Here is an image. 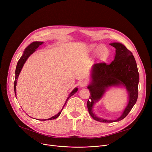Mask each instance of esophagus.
I'll return each mask as SVG.
<instances>
[{
    "label": "esophagus",
    "mask_w": 152,
    "mask_h": 152,
    "mask_svg": "<svg viewBox=\"0 0 152 152\" xmlns=\"http://www.w3.org/2000/svg\"><path fill=\"white\" fill-rule=\"evenodd\" d=\"M88 81H86V80L82 81H81V83H80L81 86L83 87V88H84V87L88 85Z\"/></svg>",
    "instance_id": "1"
}]
</instances>
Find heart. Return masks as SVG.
Listing matches in <instances>:
<instances>
[{"mask_svg":"<svg viewBox=\"0 0 152 152\" xmlns=\"http://www.w3.org/2000/svg\"><path fill=\"white\" fill-rule=\"evenodd\" d=\"M91 48L92 51H97L98 55L102 57L105 58L107 55V49L106 47H104V46H100L97 45H92L91 46Z\"/></svg>","mask_w":152,"mask_h":152,"instance_id":"obj_1","label":"heart"}]
</instances>
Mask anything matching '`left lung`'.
Here are the masks:
<instances>
[{
  "instance_id": "8db88e82",
  "label": "left lung",
  "mask_w": 152,
  "mask_h": 152,
  "mask_svg": "<svg viewBox=\"0 0 152 152\" xmlns=\"http://www.w3.org/2000/svg\"><path fill=\"white\" fill-rule=\"evenodd\" d=\"M110 45L116 49L114 60L109 64L105 62L94 64L92 70V82L88 87L90 92L87 102L89 113L95 121L101 122H113L122 120L136 103L138 94L139 73L132 53L120 43ZM121 83L126 88L129 95L128 105L123 115L115 121L105 120L96 117L91 109L94 102L101 98L106 88Z\"/></svg>"
}]
</instances>
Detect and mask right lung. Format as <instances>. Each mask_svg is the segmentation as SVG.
Masks as SVG:
<instances>
[{
    "label": "right lung",
    "mask_w": 152,
    "mask_h": 152,
    "mask_svg": "<svg viewBox=\"0 0 152 152\" xmlns=\"http://www.w3.org/2000/svg\"><path fill=\"white\" fill-rule=\"evenodd\" d=\"M43 44V42H33L32 43H31L30 45L28 46V47H27V48H26V49L25 50V51H24V53H23V55L21 56V58H20V60H18V63H17V64L16 69H15V81H14V91H15V96H16L17 80L18 79V75H19V74H20V71H21V69H22V67H23V66L24 63H25L26 61H27V58L30 56V55H31V54L35 52V51L37 50L38 48L40 47V46L42 45ZM77 88H76L74 89V90L71 92V94H69V97H68L67 100H66V101L64 105L66 104V102H67L68 100L69 99V98L71 96L73 95L76 92H77ZM64 106H63V107H64ZM63 109H61V110H60V113H59L58 114H56V115H55V116H53V117H52L48 118V120L55 119V118H56L57 117H58V116L60 115L61 113L62 112ZM42 121H43V120H42ZM44 121H45V120H44Z\"/></svg>",
    "instance_id": "1"
}]
</instances>
